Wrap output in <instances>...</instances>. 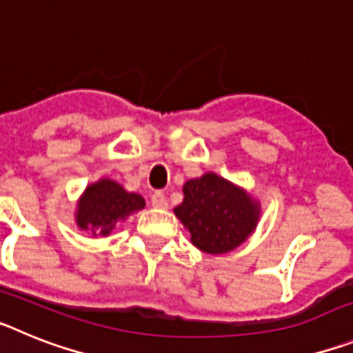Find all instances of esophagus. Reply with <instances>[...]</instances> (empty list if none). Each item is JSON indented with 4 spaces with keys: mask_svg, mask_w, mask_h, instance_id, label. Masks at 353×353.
<instances>
[{
    "mask_svg": "<svg viewBox=\"0 0 353 353\" xmlns=\"http://www.w3.org/2000/svg\"><path fill=\"white\" fill-rule=\"evenodd\" d=\"M150 201H152V207L154 208H168V198L159 191L152 194Z\"/></svg>",
    "mask_w": 353,
    "mask_h": 353,
    "instance_id": "obj_1",
    "label": "esophagus"
}]
</instances>
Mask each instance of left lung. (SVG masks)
Masks as SVG:
<instances>
[{
  "mask_svg": "<svg viewBox=\"0 0 353 353\" xmlns=\"http://www.w3.org/2000/svg\"><path fill=\"white\" fill-rule=\"evenodd\" d=\"M183 196L174 214L191 233L192 244L208 254L239 248L256 226L258 205L217 174L185 182Z\"/></svg>",
  "mask_w": 353,
  "mask_h": 353,
  "instance_id": "8db88e82",
  "label": "left lung"
}]
</instances>
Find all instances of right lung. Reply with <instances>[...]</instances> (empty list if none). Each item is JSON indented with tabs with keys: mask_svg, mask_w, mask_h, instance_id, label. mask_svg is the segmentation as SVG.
<instances>
[{
	"mask_svg": "<svg viewBox=\"0 0 353 353\" xmlns=\"http://www.w3.org/2000/svg\"><path fill=\"white\" fill-rule=\"evenodd\" d=\"M145 207V199L139 194L127 192L113 180H101L86 189L77 207V224L93 235L105 236L134 212Z\"/></svg>",
	"mask_w": 353,
	"mask_h": 353,
	"instance_id": "obj_1",
	"label": "right lung"
}]
</instances>
